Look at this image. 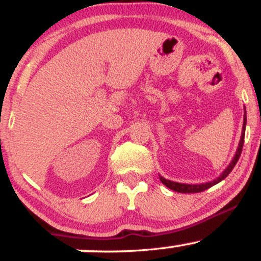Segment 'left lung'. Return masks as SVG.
I'll return each mask as SVG.
<instances>
[{
    "label": "left lung",
    "instance_id": "8db88e82",
    "mask_svg": "<svg viewBox=\"0 0 261 261\" xmlns=\"http://www.w3.org/2000/svg\"><path fill=\"white\" fill-rule=\"evenodd\" d=\"M245 124H247V116L244 115V122H243V131H242V137H241V141H239V146H238V149H237L236 152V155L234 158H233V161L230 162V164L228 167H227L226 170L221 174L220 178H217L216 180L211 181V182H205V184H197V185H190V184H180V182H175V181H170V180H167V179L162 178L160 176L161 181L163 182L164 185H166L167 188L172 189V190L174 191H178V193H184V194H191V193H201V191L206 190V189L214 187L215 184H217V182H220L221 180H223L224 178H226L227 175L229 174L230 172H232V169L234 168V166L237 164V162H238L239 157H241V153H242V149H243V145H244V135H245Z\"/></svg>",
    "mask_w": 261,
    "mask_h": 261
}]
</instances>
